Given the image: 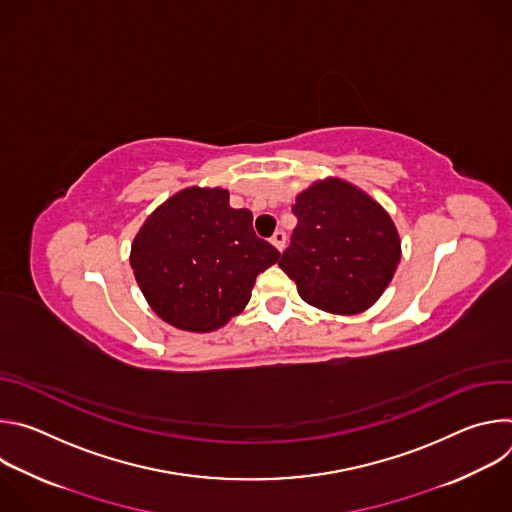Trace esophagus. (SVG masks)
<instances>
[{
    "label": "esophagus",
    "instance_id": "esophagus-1",
    "mask_svg": "<svg viewBox=\"0 0 512 512\" xmlns=\"http://www.w3.org/2000/svg\"><path fill=\"white\" fill-rule=\"evenodd\" d=\"M271 245H273L277 251H283V247H285V233H283V231H275L273 237H271Z\"/></svg>",
    "mask_w": 512,
    "mask_h": 512
}]
</instances>
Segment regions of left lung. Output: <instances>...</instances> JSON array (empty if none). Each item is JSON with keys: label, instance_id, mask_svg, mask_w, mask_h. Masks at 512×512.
Instances as JSON below:
<instances>
[{"label": "left lung", "instance_id": "8db88e82", "mask_svg": "<svg viewBox=\"0 0 512 512\" xmlns=\"http://www.w3.org/2000/svg\"><path fill=\"white\" fill-rule=\"evenodd\" d=\"M298 227L279 267L300 298L324 312L369 310L401 261V239L389 212L358 186L324 178L296 196Z\"/></svg>", "mask_w": 512, "mask_h": 512}]
</instances>
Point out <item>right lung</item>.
<instances>
[{
    "mask_svg": "<svg viewBox=\"0 0 512 512\" xmlns=\"http://www.w3.org/2000/svg\"><path fill=\"white\" fill-rule=\"evenodd\" d=\"M281 253L253 231L223 188L190 186L162 202L131 243L129 263L150 308L170 326L212 332L239 316Z\"/></svg>",
    "mask_w": 512,
    "mask_h": 512,
    "instance_id": "add662e5",
    "label": "right lung"
}]
</instances>
